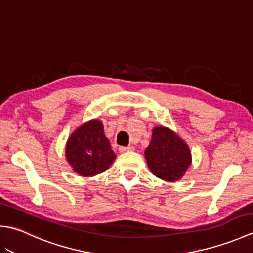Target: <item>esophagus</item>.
I'll use <instances>...</instances> for the list:
<instances>
[{
  "instance_id": "esophagus-1",
  "label": "esophagus",
  "mask_w": 253,
  "mask_h": 253,
  "mask_svg": "<svg viewBox=\"0 0 253 253\" xmlns=\"http://www.w3.org/2000/svg\"><path fill=\"white\" fill-rule=\"evenodd\" d=\"M118 150H120V152L124 153V152H129V151H132L133 148H132V147H120V148H118Z\"/></svg>"
}]
</instances>
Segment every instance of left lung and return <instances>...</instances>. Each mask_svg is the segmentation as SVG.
I'll return each instance as SVG.
<instances>
[{
  "label": "left lung",
  "mask_w": 253,
  "mask_h": 253,
  "mask_svg": "<svg viewBox=\"0 0 253 253\" xmlns=\"http://www.w3.org/2000/svg\"><path fill=\"white\" fill-rule=\"evenodd\" d=\"M144 158L153 175L166 181L180 179L191 164L189 147L164 126L152 130L151 142L144 151Z\"/></svg>",
  "instance_id": "left-lung-1"
}]
</instances>
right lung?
<instances>
[{"label": "right lung", "mask_w": 253, "mask_h": 253, "mask_svg": "<svg viewBox=\"0 0 253 253\" xmlns=\"http://www.w3.org/2000/svg\"><path fill=\"white\" fill-rule=\"evenodd\" d=\"M65 153L75 173L84 177L103 173L116 158L99 120H91L78 127L68 138Z\"/></svg>", "instance_id": "1"}]
</instances>
